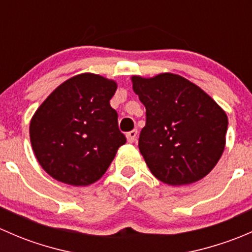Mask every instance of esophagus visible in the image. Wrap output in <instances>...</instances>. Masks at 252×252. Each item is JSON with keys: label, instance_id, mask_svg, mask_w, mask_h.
Masks as SVG:
<instances>
[{"label": "esophagus", "instance_id": "34e87169", "mask_svg": "<svg viewBox=\"0 0 252 252\" xmlns=\"http://www.w3.org/2000/svg\"><path fill=\"white\" fill-rule=\"evenodd\" d=\"M136 135H138V130L133 129L131 131L126 133V140H128V142H134L136 140Z\"/></svg>", "mask_w": 252, "mask_h": 252}]
</instances>
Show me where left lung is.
Masks as SVG:
<instances>
[{"instance_id": "1", "label": "left lung", "mask_w": 252, "mask_h": 252, "mask_svg": "<svg viewBox=\"0 0 252 252\" xmlns=\"http://www.w3.org/2000/svg\"><path fill=\"white\" fill-rule=\"evenodd\" d=\"M146 108L139 149L151 173L169 185L202 179L220 158L228 118L204 90L180 75L133 77Z\"/></svg>"}]
</instances>
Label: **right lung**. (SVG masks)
Listing matches in <instances>:
<instances>
[{
	"label": "right lung",
	"instance_id": "add662e5",
	"mask_svg": "<svg viewBox=\"0 0 252 252\" xmlns=\"http://www.w3.org/2000/svg\"><path fill=\"white\" fill-rule=\"evenodd\" d=\"M117 84L96 74H80L61 84L30 122L37 161L52 178L83 187L100 179L126 135L111 107Z\"/></svg>",
	"mask_w": 252,
	"mask_h": 252
}]
</instances>
